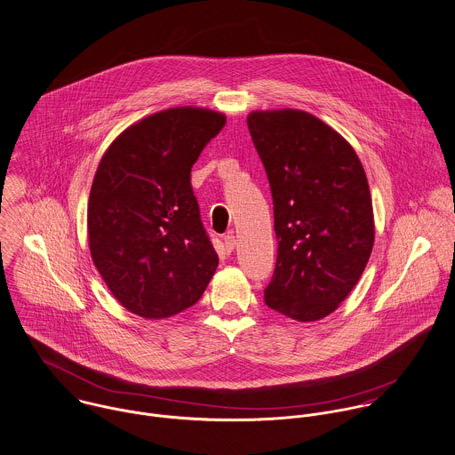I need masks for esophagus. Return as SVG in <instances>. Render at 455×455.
<instances>
[{"instance_id":"1","label":"esophagus","mask_w":455,"mask_h":455,"mask_svg":"<svg viewBox=\"0 0 455 455\" xmlns=\"http://www.w3.org/2000/svg\"><path fill=\"white\" fill-rule=\"evenodd\" d=\"M223 244H225V251L232 252L234 248H235V244H237V241H235V237L232 234H228V235L223 237Z\"/></svg>"}]
</instances>
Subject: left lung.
I'll use <instances>...</instances> for the list:
<instances>
[{
	"label": "left lung",
	"mask_w": 455,
	"mask_h": 455,
	"mask_svg": "<svg viewBox=\"0 0 455 455\" xmlns=\"http://www.w3.org/2000/svg\"><path fill=\"white\" fill-rule=\"evenodd\" d=\"M248 127L270 183L277 261L265 303L308 323L337 310L373 250L368 180L346 138L302 109L251 111Z\"/></svg>",
	"instance_id": "8db88e82"
}]
</instances>
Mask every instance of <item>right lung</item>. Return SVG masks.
Returning <instances> with one entry per match:
<instances>
[{"label": "right lung", "mask_w": 455, "mask_h": 455, "mask_svg": "<svg viewBox=\"0 0 455 455\" xmlns=\"http://www.w3.org/2000/svg\"><path fill=\"white\" fill-rule=\"evenodd\" d=\"M223 113L178 106L129 125L98 165L89 250L111 295L145 319L171 317L203 297L218 267L190 172L223 129Z\"/></svg>", "instance_id": "right-lung-1"}]
</instances>
